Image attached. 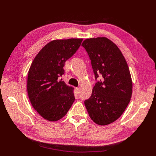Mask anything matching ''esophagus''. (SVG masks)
<instances>
[{"instance_id":"obj_1","label":"esophagus","mask_w":156,"mask_h":156,"mask_svg":"<svg viewBox=\"0 0 156 156\" xmlns=\"http://www.w3.org/2000/svg\"><path fill=\"white\" fill-rule=\"evenodd\" d=\"M76 90H77L78 93H80V88H76Z\"/></svg>"}]
</instances>
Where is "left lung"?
<instances>
[{
	"mask_svg": "<svg viewBox=\"0 0 156 156\" xmlns=\"http://www.w3.org/2000/svg\"><path fill=\"white\" fill-rule=\"evenodd\" d=\"M82 46L90 59L96 80L85 107L95 123L108 125L121 117L131 100L133 84L128 65L120 49L107 38L87 39Z\"/></svg>",
	"mask_w": 156,
	"mask_h": 156,
	"instance_id": "obj_1",
	"label": "left lung"
}]
</instances>
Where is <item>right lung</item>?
I'll use <instances>...</instances> for the list:
<instances>
[{"mask_svg":"<svg viewBox=\"0 0 156 156\" xmlns=\"http://www.w3.org/2000/svg\"><path fill=\"white\" fill-rule=\"evenodd\" d=\"M82 39L51 41L35 56L28 72L27 93L35 110L43 118L56 121L67 113L75 98L73 88L59 77L65 62L74 55Z\"/></svg>","mask_w":156,"mask_h":156,"instance_id":"obj_1","label":"right lung"}]
</instances>
